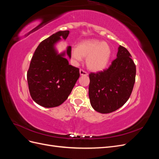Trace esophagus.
Segmentation results:
<instances>
[{"label": "esophagus", "instance_id": "1", "mask_svg": "<svg viewBox=\"0 0 159 159\" xmlns=\"http://www.w3.org/2000/svg\"><path fill=\"white\" fill-rule=\"evenodd\" d=\"M80 74L81 75H88V74L87 71H85V70H84L83 69H80Z\"/></svg>", "mask_w": 159, "mask_h": 159}]
</instances>
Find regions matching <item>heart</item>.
<instances>
[{
  "mask_svg": "<svg viewBox=\"0 0 159 159\" xmlns=\"http://www.w3.org/2000/svg\"><path fill=\"white\" fill-rule=\"evenodd\" d=\"M112 50L106 42L95 39L80 42L77 48L71 49V57L79 62L86 57L85 63L89 70L93 71H102L107 66Z\"/></svg>",
  "mask_w": 159,
  "mask_h": 159,
  "instance_id": "obj_1",
  "label": "heart"
}]
</instances>
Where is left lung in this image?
<instances>
[{"label": "left lung", "mask_w": 159, "mask_h": 159, "mask_svg": "<svg viewBox=\"0 0 159 159\" xmlns=\"http://www.w3.org/2000/svg\"><path fill=\"white\" fill-rule=\"evenodd\" d=\"M135 75L136 66L131 55L119 46L117 58L107 69L89 75L91 106L101 113H111L122 107L131 96Z\"/></svg>", "instance_id": "obj_1"}]
</instances>
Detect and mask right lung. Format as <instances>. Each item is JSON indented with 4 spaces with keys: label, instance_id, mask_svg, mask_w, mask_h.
I'll list each match as a JSON object with an SVG mask.
<instances>
[{
    "label": "right lung",
    "instance_id": "right-lung-1",
    "mask_svg": "<svg viewBox=\"0 0 159 159\" xmlns=\"http://www.w3.org/2000/svg\"><path fill=\"white\" fill-rule=\"evenodd\" d=\"M69 30L59 31L40 42L36 49L27 71L31 98L38 105L50 108L59 106L68 99L80 77L79 68L69 64L64 57H71V47L57 54L54 44L62 37L66 40Z\"/></svg>",
    "mask_w": 159,
    "mask_h": 159
}]
</instances>
